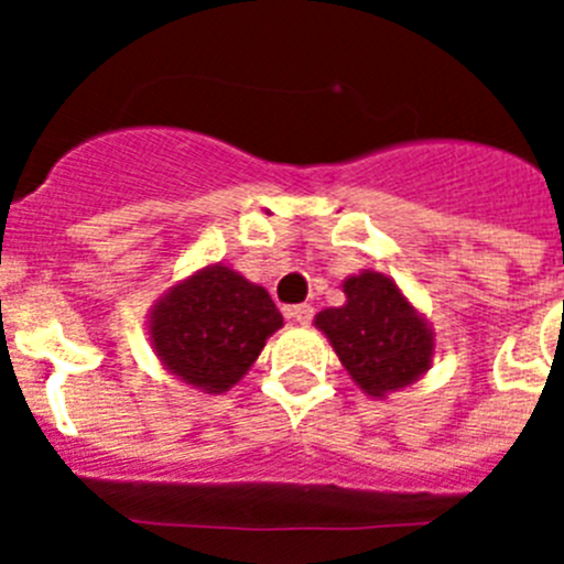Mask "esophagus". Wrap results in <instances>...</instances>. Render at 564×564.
<instances>
[{
	"mask_svg": "<svg viewBox=\"0 0 564 564\" xmlns=\"http://www.w3.org/2000/svg\"><path fill=\"white\" fill-rule=\"evenodd\" d=\"M288 318L291 322H296V325H311V318H313V307L311 305H296L288 311Z\"/></svg>",
	"mask_w": 564,
	"mask_h": 564,
	"instance_id": "34e87169",
	"label": "esophagus"
}]
</instances>
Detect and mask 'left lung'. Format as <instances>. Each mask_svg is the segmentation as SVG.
I'll use <instances>...</instances> for the list:
<instances>
[{
	"instance_id": "8db88e82",
	"label": "left lung",
	"mask_w": 564,
	"mask_h": 564,
	"mask_svg": "<svg viewBox=\"0 0 564 564\" xmlns=\"http://www.w3.org/2000/svg\"><path fill=\"white\" fill-rule=\"evenodd\" d=\"M341 291L347 302L316 313L313 322L367 395L381 401L430 370L435 333L395 279L361 271L344 279Z\"/></svg>"
}]
</instances>
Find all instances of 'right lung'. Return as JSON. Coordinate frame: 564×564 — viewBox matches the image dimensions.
Instances as JSON below:
<instances>
[{"label":"right lung","mask_w":564,"mask_h":564,"mask_svg":"<svg viewBox=\"0 0 564 564\" xmlns=\"http://www.w3.org/2000/svg\"><path fill=\"white\" fill-rule=\"evenodd\" d=\"M279 327L282 313L265 288L223 262L172 285L149 311V341L163 370L208 395L231 390Z\"/></svg>","instance_id":"right-lung-1"}]
</instances>
